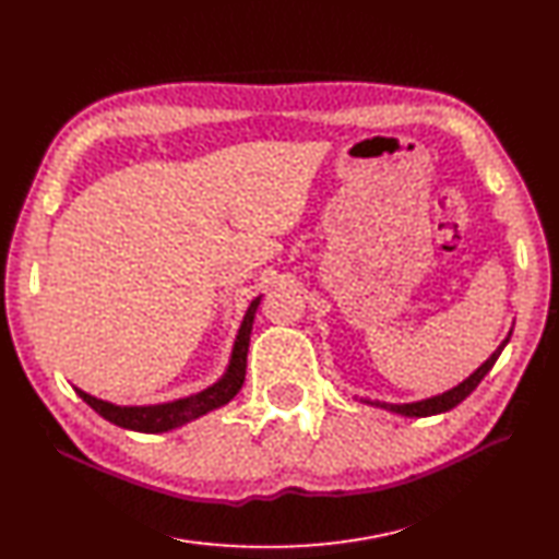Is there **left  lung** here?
Listing matches in <instances>:
<instances>
[{"label": "left lung", "mask_w": 559, "mask_h": 559, "mask_svg": "<svg viewBox=\"0 0 559 559\" xmlns=\"http://www.w3.org/2000/svg\"><path fill=\"white\" fill-rule=\"evenodd\" d=\"M510 335L503 342H500V347L475 370V373H472L467 380H463L461 384H457V388H453L449 392H443V394L432 396V399H425V402H416V404H380V402H368V404L380 406V408H388V411H394V413H402V416H408V418H427V416H437V413H447L453 406L461 404L465 396H469L472 392H475L477 384L484 380V376L489 373V370L493 368V364L498 361L500 352H503V347L510 342Z\"/></svg>", "instance_id": "8db88e82"}]
</instances>
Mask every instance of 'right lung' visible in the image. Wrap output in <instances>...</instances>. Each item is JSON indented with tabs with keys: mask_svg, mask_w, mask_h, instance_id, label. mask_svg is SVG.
<instances>
[{
	"mask_svg": "<svg viewBox=\"0 0 559 559\" xmlns=\"http://www.w3.org/2000/svg\"><path fill=\"white\" fill-rule=\"evenodd\" d=\"M257 305H260V297L252 299L246 319H242V325H240L236 345H234V354H231V364H228L224 378L219 382H214L212 388H207L203 392L179 399V402L157 404V406H116V404H108V402H104V399H96L82 390H75V392L98 413V416L118 427L134 429V432H148V435L167 432V429H175L183 423L205 416V413L231 402V399L238 394V390L242 388V380H246V368H248L250 331H252Z\"/></svg>",
	"mask_w": 559,
	"mask_h": 559,
	"instance_id": "1",
	"label": "right lung"
}]
</instances>
